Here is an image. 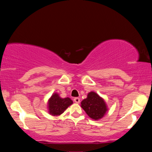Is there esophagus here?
I'll list each match as a JSON object with an SVG mask.
<instances>
[{
    "label": "esophagus",
    "mask_w": 152,
    "mask_h": 152,
    "mask_svg": "<svg viewBox=\"0 0 152 152\" xmlns=\"http://www.w3.org/2000/svg\"><path fill=\"white\" fill-rule=\"evenodd\" d=\"M74 101L76 102V103H80V99L79 98H78V97H76V98H74Z\"/></svg>",
    "instance_id": "1"
}]
</instances>
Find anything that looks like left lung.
<instances>
[{
  "label": "left lung",
  "instance_id": "left-lung-1",
  "mask_svg": "<svg viewBox=\"0 0 152 152\" xmlns=\"http://www.w3.org/2000/svg\"><path fill=\"white\" fill-rule=\"evenodd\" d=\"M81 107L89 117L95 121L102 119L108 110L104 100L95 92H90L86 99L81 102Z\"/></svg>",
  "mask_w": 152,
  "mask_h": 152
}]
</instances>
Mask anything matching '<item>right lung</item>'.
Masks as SVG:
<instances>
[{
  "label": "right lung",
  "instance_id": "1",
  "mask_svg": "<svg viewBox=\"0 0 152 152\" xmlns=\"http://www.w3.org/2000/svg\"><path fill=\"white\" fill-rule=\"evenodd\" d=\"M72 104L73 101L70 98L67 97L62 99L58 93L54 92L48 100V112L53 116H59L65 111L67 108Z\"/></svg>",
  "mask_w": 152,
  "mask_h": 152
}]
</instances>
